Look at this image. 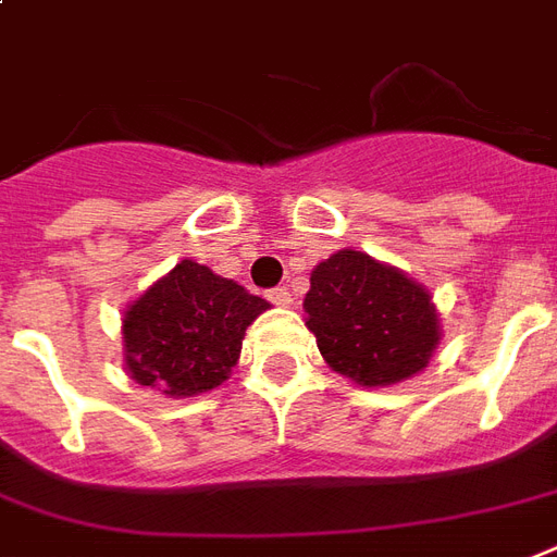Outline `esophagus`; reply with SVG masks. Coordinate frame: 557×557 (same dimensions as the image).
<instances>
[{
	"instance_id": "esophagus-1",
	"label": "esophagus",
	"mask_w": 557,
	"mask_h": 557,
	"mask_svg": "<svg viewBox=\"0 0 557 557\" xmlns=\"http://www.w3.org/2000/svg\"><path fill=\"white\" fill-rule=\"evenodd\" d=\"M265 297H269L271 304H277V307H292V295H288V288H271Z\"/></svg>"
}]
</instances>
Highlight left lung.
<instances>
[{
  "mask_svg": "<svg viewBox=\"0 0 557 557\" xmlns=\"http://www.w3.org/2000/svg\"><path fill=\"white\" fill-rule=\"evenodd\" d=\"M304 312L324 362L364 388L411 380L441 345L430 288L354 248L312 269Z\"/></svg>",
  "mask_w": 557,
  "mask_h": 557,
  "instance_id": "obj_1",
  "label": "left lung"
}]
</instances>
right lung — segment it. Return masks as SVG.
<instances>
[{
  "mask_svg": "<svg viewBox=\"0 0 557 557\" xmlns=\"http://www.w3.org/2000/svg\"><path fill=\"white\" fill-rule=\"evenodd\" d=\"M269 307L207 265L181 260L125 309V371L175 400L212 392L239 362L245 330Z\"/></svg>",
  "mask_w": 557,
  "mask_h": 557,
  "instance_id": "obj_1",
  "label": "right lung"
}]
</instances>
